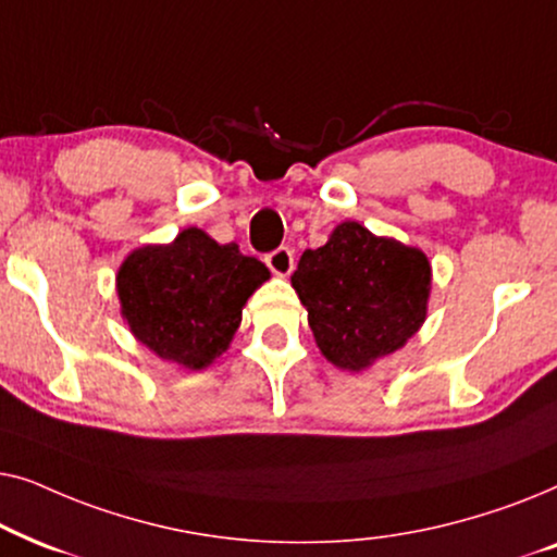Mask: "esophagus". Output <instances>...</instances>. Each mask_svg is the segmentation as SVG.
<instances>
[{
  "label": "esophagus",
  "mask_w": 557,
  "mask_h": 557,
  "mask_svg": "<svg viewBox=\"0 0 557 557\" xmlns=\"http://www.w3.org/2000/svg\"><path fill=\"white\" fill-rule=\"evenodd\" d=\"M265 263H269V269L276 273V276H288V273L294 271V250L288 246L271 250V253L265 256Z\"/></svg>",
  "instance_id": "1"
}]
</instances>
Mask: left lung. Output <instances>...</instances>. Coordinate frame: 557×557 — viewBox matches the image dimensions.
<instances>
[{
	"label": "left lung",
	"mask_w": 557,
	"mask_h": 557,
	"mask_svg": "<svg viewBox=\"0 0 557 557\" xmlns=\"http://www.w3.org/2000/svg\"><path fill=\"white\" fill-rule=\"evenodd\" d=\"M292 286L326 360L364 370L423 324L431 263L418 248L377 238L349 220L334 227L326 246L304 250Z\"/></svg>",
	"instance_id": "left-lung-1"
}]
</instances>
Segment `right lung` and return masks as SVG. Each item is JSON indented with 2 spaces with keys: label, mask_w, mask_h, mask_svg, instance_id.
I'll use <instances>...</instances> for the list:
<instances>
[{
  "label": "right lung",
  "mask_w": 557,
  "mask_h": 557,
  "mask_svg": "<svg viewBox=\"0 0 557 557\" xmlns=\"http://www.w3.org/2000/svg\"><path fill=\"white\" fill-rule=\"evenodd\" d=\"M265 278L269 269L235 243L220 246L187 227L170 246L134 250L116 286L121 314L141 345L162 360L202 370L231 345L248 296Z\"/></svg>",
  "instance_id": "right-lung-1"
}]
</instances>
